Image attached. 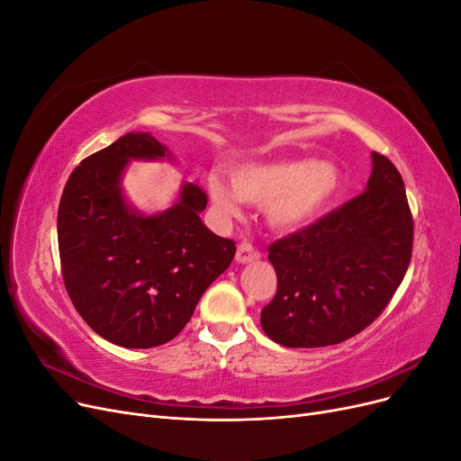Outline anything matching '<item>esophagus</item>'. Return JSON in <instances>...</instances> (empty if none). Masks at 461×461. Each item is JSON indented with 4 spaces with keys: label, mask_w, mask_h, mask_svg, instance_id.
<instances>
[{
    "label": "esophagus",
    "mask_w": 461,
    "mask_h": 461,
    "mask_svg": "<svg viewBox=\"0 0 461 461\" xmlns=\"http://www.w3.org/2000/svg\"><path fill=\"white\" fill-rule=\"evenodd\" d=\"M259 256L261 254L258 252V249L252 244H248V242H242L239 246V249H236V261H239V263L256 261V259H259Z\"/></svg>",
    "instance_id": "obj_1"
}]
</instances>
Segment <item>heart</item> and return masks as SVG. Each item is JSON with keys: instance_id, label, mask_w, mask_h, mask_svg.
I'll return each mask as SVG.
<instances>
[{"instance_id": "obj_1", "label": "heart", "mask_w": 461, "mask_h": 461, "mask_svg": "<svg viewBox=\"0 0 461 461\" xmlns=\"http://www.w3.org/2000/svg\"><path fill=\"white\" fill-rule=\"evenodd\" d=\"M207 192L222 215L236 217L242 202L263 205L276 230H298L323 215L339 198L342 173L330 161L283 159L240 165L232 185L219 175L207 176Z\"/></svg>"}]
</instances>
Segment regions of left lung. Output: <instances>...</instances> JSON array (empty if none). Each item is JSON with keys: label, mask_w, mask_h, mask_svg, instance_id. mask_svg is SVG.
<instances>
[{"label": "left lung", "mask_w": 461, "mask_h": 461, "mask_svg": "<svg viewBox=\"0 0 461 461\" xmlns=\"http://www.w3.org/2000/svg\"><path fill=\"white\" fill-rule=\"evenodd\" d=\"M366 192L269 246L276 294L261 327L286 348L356 337L383 313L411 259L413 219L393 161L373 151Z\"/></svg>", "instance_id": "obj_1"}]
</instances>
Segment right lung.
I'll list each match as a JSON object with an SVG mask.
<instances>
[{
	"label": "right lung",
	"mask_w": 461,
	"mask_h": 461,
	"mask_svg": "<svg viewBox=\"0 0 461 461\" xmlns=\"http://www.w3.org/2000/svg\"><path fill=\"white\" fill-rule=\"evenodd\" d=\"M173 159L148 132H129L92 153L68 176L58 212L65 288L80 317L122 348L173 340L205 288L225 271L232 240L209 230L205 192L185 183L178 200L146 215L122 194L132 159Z\"/></svg>",
	"instance_id": "add662e5"
}]
</instances>
